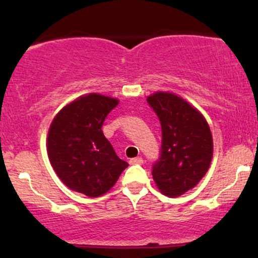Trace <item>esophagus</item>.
Wrapping results in <instances>:
<instances>
[{"mask_svg":"<svg viewBox=\"0 0 258 258\" xmlns=\"http://www.w3.org/2000/svg\"><path fill=\"white\" fill-rule=\"evenodd\" d=\"M130 164L131 165H143V159L142 158H133L130 160Z\"/></svg>","mask_w":258,"mask_h":258,"instance_id":"esophagus-1","label":"esophagus"}]
</instances>
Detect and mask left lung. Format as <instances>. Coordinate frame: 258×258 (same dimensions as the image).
I'll list each match as a JSON object with an SVG mask.
<instances>
[{
  "label": "left lung",
  "mask_w": 258,
  "mask_h": 258,
  "mask_svg": "<svg viewBox=\"0 0 258 258\" xmlns=\"http://www.w3.org/2000/svg\"><path fill=\"white\" fill-rule=\"evenodd\" d=\"M161 125V150L152 174L167 197L194 188L211 164L214 143L205 117L184 99L158 92L147 98Z\"/></svg>",
  "instance_id": "obj_1"
}]
</instances>
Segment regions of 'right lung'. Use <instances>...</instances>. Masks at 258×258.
<instances>
[{
	"label": "right lung",
	"mask_w": 258,
	"mask_h": 258,
	"mask_svg": "<svg viewBox=\"0 0 258 258\" xmlns=\"http://www.w3.org/2000/svg\"><path fill=\"white\" fill-rule=\"evenodd\" d=\"M117 104V99L88 94L64 106L51 123L47 138L49 161L73 190L100 197L128 166L102 131L106 116Z\"/></svg>",
	"instance_id": "1"
}]
</instances>
